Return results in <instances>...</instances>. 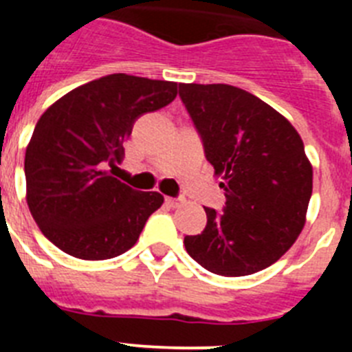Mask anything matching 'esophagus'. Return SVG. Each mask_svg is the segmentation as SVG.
Masks as SVG:
<instances>
[{
    "instance_id": "esophagus-1",
    "label": "esophagus",
    "mask_w": 352,
    "mask_h": 352,
    "mask_svg": "<svg viewBox=\"0 0 352 352\" xmlns=\"http://www.w3.org/2000/svg\"><path fill=\"white\" fill-rule=\"evenodd\" d=\"M166 201H167V204H169V206H173V208H182L183 204L186 203L185 197H167Z\"/></svg>"
}]
</instances>
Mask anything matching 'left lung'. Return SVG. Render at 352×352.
<instances>
[{"label": "left lung", "instance_id": "obj_1", "mask_svg": "<svg viewBox=\"0 0 352 352\" xmlns=\"http://www.w3.org/2000/svg\"><path fill=\"white\" fill-rule=\"evenodd\" d=\"M179 96L222 178L226 208H204L185 248L208 272L245 276L292 247L312 195V166L296 129L256 95L229 84H179Z\"/></svg>", "mask_w": 352, "mask_h": 352}]
</instances>
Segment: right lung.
<instances>
[{"label":"right lung","mask_w":352,"mask_h":352,"mask_svg":"<svg viewBox=\"0 0 352 352\" xmlns=\"http://www.w3.org/2000/svg\"><path fill=\"white\" fill-rule=\"evenodd\" d=\"M178 95V84L111 74L56 100L24 157L26 201L43 236L68 256L104 261L132 248L164 203L111 176L133 123Z\"/></svg>","instance_id":"add662e5"}]
</instances>
